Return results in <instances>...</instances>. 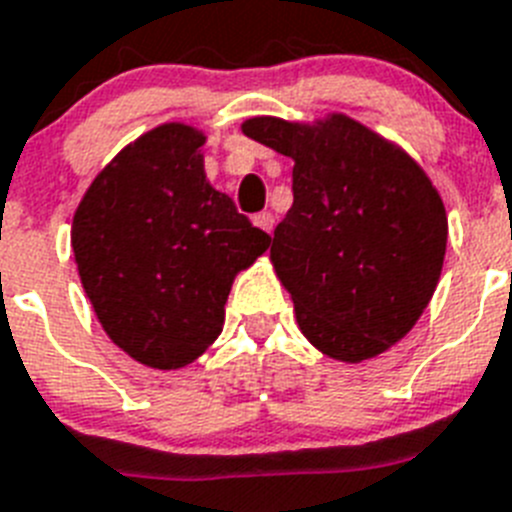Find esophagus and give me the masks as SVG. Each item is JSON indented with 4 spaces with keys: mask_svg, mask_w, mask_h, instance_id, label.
Segmentation results:
<instances>
[{
    "mask_svg": "<svg viewBox=\"0 0 512 512\" xmlns=\"http://www.w3.org/2000/svg\"><path fill=\"white\" fill-rule=\"evenodd\" d=\"M252 221H255V226H260L262 231H273V226H275V216L270 211L255 213V216H252Z\"/></svg>",
    "mask_w": 512,
    "mask_h": 512,
    "instance_id": "esophagus-1",
    "label": "esophagus"
}]
</instances>
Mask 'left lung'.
Returning a JSON list of instances; mask_svg holds the SVG:
<instances>
[{
	"instance_id": "left-lung-1",
	"label": "left lung",
	"mask_w": 512,
	"mask_h": 512,
	"mask_svg": "<svg viewBox=\"0 0 512 512\" xmlns=\"http://www.w3.org/2000/svg\"><path fill=\"white\" fill-rule=\"evenodd\" d=\"M250 139L293 162V206L270 260L311 345L337 361L384 353L420 319L441 278L448 221L433 182L361 123L252 118Z\"/></svg>"
}]
</instances>
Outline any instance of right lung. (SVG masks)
<instances>
[{"instance_id": "add662e5", "label": "right lung", "mask_w": 512, "mask_h": 512, "mask_svg": "<svg viewBox=\"0 0 512 512\" xmlns=\"http://www.w3.org/2000/svg\"><path fill=\"white\" fill-rule=\"evenodd\" d=\"M203 133L167 123L97 175L71 247L110 340L151 368L193 363L221 335L231 281L270 247L203 172Z\"/></svg>"}]
</instances>
